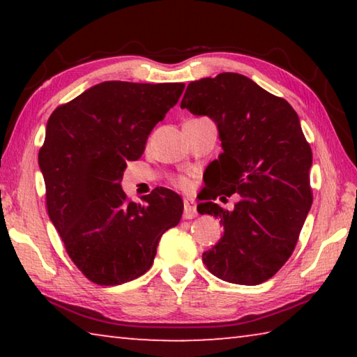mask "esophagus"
<instances>
[{"instance_id":"obj_1","label":"esophagus","mask_w":357,"mask_h":357,"mask_svg":"<svg viewBox=\"0 0 357 357\" xmlns=\"http://www.w3.org/2000/svg\"><path fill=\"white\" fill-rule=\"evenodd\" d=\"M197 215V206L192 198H184V219H193V217Z\"/></svg>"}]
</instances>
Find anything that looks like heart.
<instances>
[{"mask_svg":"<svg viewBox=\"0 0 357 357\" xmlns=\"http://www.w3.org/2000/svg\"><path fill=\"white\" fill-rule=\"evenodd\" d=\"M172 183L174 187H178L181 190H189L192 187L190 176H187V174H178V176H174L172 179Z\"/></svg>","mask_w":357,"mask_h":357,"instance_id":"obj_1","label":"heart"}]
</instances>
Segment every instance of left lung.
<instances>
[{"mask_svg":"<svg viewBox=\"0 0 357 357\" xmlns=\"http://www.w3.org/2000/svg\"><path fill=\"white\" fill-rule=\"evenodd\" d=\"M181 108L213 119L223 148L209 165L208 202L198 204L220 219L223 236L203 263L225 282L259 285L291 257L313 202L312 149L298 113L234 72L189 83ZM223 192L240 193L233 211L210 202Z\"/></svg>","mask_w":357,"mask_h":357,"instance_id":"left-lung-1","label":"left lung"}]
</instances>
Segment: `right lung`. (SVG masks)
I'll return each instance as SVG.
<instances>
[{"label": "right lung", "instance_id": "1", "mask_svg": "<svg viewBox=\"0 0 357 357\" xmlns=\"http://www.w3.org/2000/svg\"><path fill=\"white\" fill-rule=\"evenodd\" d=\"M183 91L184 83L104 82L48 118L39 149L48 217L93 283L121 285L143 275L162 234L181 220L178 193L160 187L134 203L121 181Z\"/></svg>", "mask_w": 357, "mask_h": 357}]
</instances>
